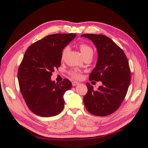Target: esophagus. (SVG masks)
Listing matches in <instances>:
<instances>
[{
    "label": "esophagus",
    "instance_id": "1",
    "mask_svg": "<svg viewBox=\"0 0 148 148\" xmlns=\"http://www.w3.org/2000/svg\"><path fill=\"white\" fill-rule=\"evenodd\" d=\"M72 84H73V86H77V85H79V82H72Z\"/></svg>",
    "mask_w": 148,
    "mask_h": 148
}]
</instances>
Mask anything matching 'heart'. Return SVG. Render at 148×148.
<instances>
[{
	"label": "heart",
	"instance_id": "1",
	"mask_svg": "<svg viewBox=\"0 0 148 148\" xmlns=\"http://www.w3.org/2000/svg\"><path fill=\"white\" fill-rule=\"evenodd\" d=\"M79 46L80 51L84 58L87 56H93L94 51H93V49L91 47V46H90L89 44L84 42H82L79 45ZM68 51H69V47L66 46L64 49L63 51L62 52V56H61L62 59H63L64 58L65 56L66 55V54L68 53ZM69 75L75 79H80L81 78V74L76 69H71V71L69 72Z\"/></svg>",
	"mask_w": 148,
	"mask_h": 148
}]
</instances>
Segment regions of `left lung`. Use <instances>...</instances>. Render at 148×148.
I'll return each mask as SVG.
<instances>
[{
	"label": "left lung",
	"instance_id": "8db88e82",
	"mask_svg": "<svg viewBox=\"0 0 148 148\" xmlns=\"http://www.w3.org/2000/svg\"><path fill=\"white\" fill-rule=\"evenodd\" d=\"M82 36L92 40L98 51L97 64L89 80L103 83L97 90L89 83H86L84 106L92 114H111L122 104L130 83L131 71L127 58L119 47L105 35L86 34Z\"/></svg>",
	"mask_w": 148,
	"mask_h": 148
}]
</instances>
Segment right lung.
<instances>
[{"label":"right lung","instance_id":"obj_1","mask_svg":"<svg viewBox=\"0 0 148 148\" xmlns=\"http://www.w3.org/2000/svg\"><path fill=\"white\" fill-rule=\"evenodd\" d=\"M75 34H56L30 45L18 69L21 94L29 109L42 117L59 114L64 107L65 92L72 87L68 79L59 83L50 77L60 67L62 50L75 37Z\"/></svg>","mask_w":148,"mask_h":148}]
</instances>
